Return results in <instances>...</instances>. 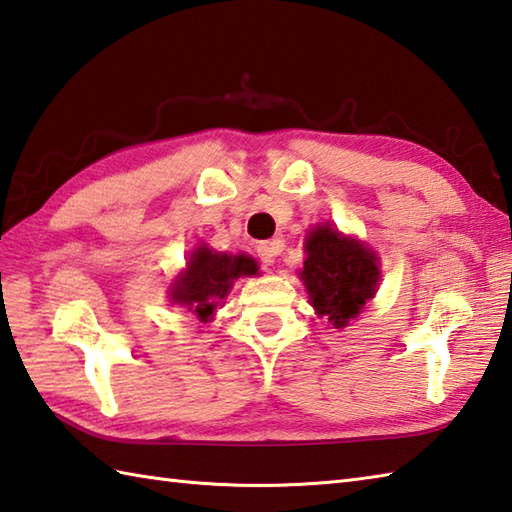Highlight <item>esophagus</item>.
I'll use <instances>...</instances> for the list:
<instances>
[{"mask_svg":"<svg viewBox=\"0 0 512 512\" xmlns=\"http://www.w3.org/2000/svg\"><path fill=\"white\" fill-rule=\"evenodd\" d=\"M278 254H280V243L278 241L258 245V256H260V260H263L265 265H274V260H276Z\"/></svg>","mask_w":512,"mask_h":512,"instance_id":"1","label":"esophagus"}]
</instances>
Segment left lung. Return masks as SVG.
Wrapping results in <instances>:
<instances>
[{"label": "left lung", "instance_id": "left-lung-1", "mask_svg": "<svg viewBox=\"0 0 512 512\" xmlns=\"http://www.w3.org/2000/svg\"><path fill=\"white\" fill-rule=\"evenodd\" d=\"M305 252L300 280L307 287L311 307L336 329L347 327L375 296L380 283L378 256L331 225H318L307 236Z\"/></svg>", "mask_w": 512, "mask_h": 512}]
</instances>
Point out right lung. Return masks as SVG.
I'll return each instance as SVG.
<instances>
[{
  "label": "right lung",
  "mask_w": 512,
  "mask_h": 512,
  "mask_svg": "<svg viewBox=\"0 0 512 512\" xmlns=\"http://www.w3.org/2000/svg\"><path fill=\"white\" fill-rule=\"evenodd\" d=\"M258 265L252 256H229L212 252L210 247H196L187 267L181 271L170 289L174 305H183L201 322L212 320L216 307L227 298L234 280L256 276Z\"/></svg>",
  "instance_id": "add662e5"
}]
</instances>
